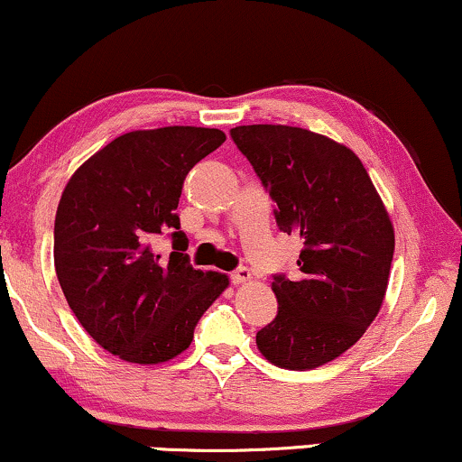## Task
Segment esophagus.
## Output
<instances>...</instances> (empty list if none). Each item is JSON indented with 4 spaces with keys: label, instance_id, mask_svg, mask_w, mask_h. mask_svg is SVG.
Returning <instances> with one entry per match:
<instances>
[{
    "label": "esophagus",
    "instance_id": "1",
    "mask_svg": "<svg viewBox=\"0 0 462 462\" xmlns=\"http://www.w3.org/2000/svg\"><path fill=\"white\" fill-rule=\"evenodd\" d=\"M230 280L232 284H247V282L252 280V271H249L247 266H238L236 271H232L230 273Z\"/></svg>",
    "mask_w": 462,
    "mask_h": 462
}]
</instances>
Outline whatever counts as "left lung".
Wrapping results in <instances>:
<instances>
[{"instance_id": "8db88e82", "label": "left lung", "mask_w": 462, "mask_h": 462, "mask_svg": "<svg viewBox=\"0 0 462 462\" xmlns=\"http://www.w3.org/2000/svg\"><path fill=\"white\" fill-rule=\"evenodd\" d=\"M271 199L277 227L301 238L299 277L273 275L277 316L255 333L260 353L288 370L340 357L379 314L393 227L351 148L308 129L249 125L230 131Z\"/></svg>"}]
</instances>
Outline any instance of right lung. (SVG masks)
Here are the masks:
<instances>
[{"label": "right lung", "instance_id": "1", "mask_svg": "<svg viewBox=\"0 0 462 462\" xmlns=\"http://www.w3.org/2000/svg\"><path fill=\"white\" fill-rule=\"evenodd\" d=\"M226 142L219 129L131 131L72 174L53 227L60 286L81 327L131 364H161L193 340L227 288L224 273L189 264L178 199L189 170ZM161 234L175 252L161 259Z\"/></svg>", "mask_w": 462, "mask_h": 462}]
</instances>
